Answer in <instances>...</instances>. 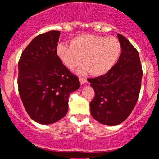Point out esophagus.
<instances>
[{"label": "esophagus", "mask_w": 159, "mask_h": 159, "mask_svg": "<svg viewBox=\"0 0 159 159\" xmlns=\"http://www.w3.org/2000/svg\"><path fill=\"white\" fill-rule=\"evenodd\" d=\"M79 80H80V82H81V84H84V83H86V81H87L86 78H82V77H80V78H79Z\"/></svg>", "instance_id": "obj_1"}]
</instances>
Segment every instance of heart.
<instances>
[{
  "label": "heart",
  "instance_id": "b5f03b06",
  "mask_svg": "<svg viewBox=\"0 0 159 159\" xmlns=\"http://www.w3.org/2000/svg\"><path fill=\"white\" fill-rule=\"evenodd\" d=\"M121 44L115 37L83 34L73 38L70 46L58 45L56 53L62 63L74 70L82 61L79 68L81 75L91 71L94 76L105 75L115 66L121 53Z\"/></svg>",
  "mask_w": 159,
  "mask_h": 159
}]
</instances>
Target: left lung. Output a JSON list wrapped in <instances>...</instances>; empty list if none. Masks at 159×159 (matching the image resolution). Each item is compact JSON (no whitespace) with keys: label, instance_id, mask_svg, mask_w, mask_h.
<instances>
[{"label":"left lung","instance_id":"obj_1","mask_svg":"<svg viewBox=\"0 0 159 159\" xmlns=\"http://www.w3.org/2000/svg\"><path fill=\"white\" fill-rule=\"evenodd\" d=\"M121 52L107 73L89 78L95 91L90 102L91 115L99 122L117 125L126 119L138 100L143 75L137 50L129 40L118 34Z\"/></svg>","mask_w":159,"mask_h":159}]
</instances>
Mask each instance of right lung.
<instances>
[{
	"mask_svg": "<svg viewBox=\"0 0 159 159\" xmlns=\"http://www.w3.org/2000/svg\"><path fill=\"white\" fill-rule=\"evenodd\" d=\"M60 32L51 30L34 38L19 60L18 89L25 110L36 122L52 124L68 111L70 94L81 85L56 53Z\"/></svg>",
	"mask_w": 159,
	"mask_h": 159,
	"instance_id": "1",
	"label": "right lung"
}]
</instances>
